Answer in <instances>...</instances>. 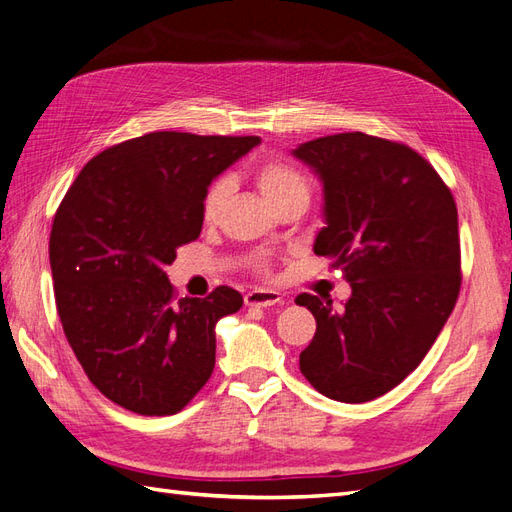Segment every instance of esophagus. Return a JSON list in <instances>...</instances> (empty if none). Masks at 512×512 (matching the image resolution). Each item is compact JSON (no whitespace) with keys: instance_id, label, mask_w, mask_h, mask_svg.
<instances>
[{"instance_id":"34e87169","label":"esophagus","mask_w":512,"mask_h":512,"mask_svg":"<svg viewBox=\"0 0 512 512\" xmlns=\"http://www.w3.org/2000/svg\"><path fill=\"white\" fill-rule=\"evenodd\" d=\"M280 301H282L280 292H275V290L254 288L245 294V305H250V307H269V305H275Z\"/></svg>"}]
</instances>
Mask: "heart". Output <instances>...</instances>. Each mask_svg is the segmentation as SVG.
Listing matches in <instances>:
<instances>
[{
	"mask_svg": "<svg viewBox=\"0 0 512 512\" xmlns=\"http://www.w3.org/2000/svg\"><path fill=\"white\" fill-rule=\"evenodd\" d=\"M254 177L260 192L265 194V198L271 205H277L280 200L299 196V194L309 196V185L301 170L284 160H275V158L262 160L254 168ZM230 188L232 185L228 177H220L209 183V188L205 190V196H203V203H200V211H203L205 222L218 220V215L230 196Z\"/></svg>",
	"mask_w": 512,
	"mask_h": 512,
	"instance_id": "heart-1",
	"label": "heart"
}]
</instances>
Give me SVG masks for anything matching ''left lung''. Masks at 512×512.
<instances>
[{
    "mask_svg": "<svg viewBox=\"0 0 512 512\" xmlns=\"http://www.w3.org/2000/svg\"><path fill=\"white\" fill-rule=\"evenodd\" d=\"M292 156L322 183L314 252L342 267L352 288L342 309L329 297H297L316 318L301 374L324 397L363 404L412 374L453 312L461 286L455 200L425 158L378 136H322Z\"/></svg>",
    "mask_w": 512,
    "mask_h": 512,
    "instance_id": "left-lung-1",
    "label": "left lung"
}]
</instances>
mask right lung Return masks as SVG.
Returning a JSON list of instances; mask_svg holds the SVG:
<instances>
[{
	"label": "right lung",
	"instance_id": "1",
	"mask_svg": "<svg viewBox=\"0 0 512 512\" xmlns=\"http://www.w3.org/2000/svg\"><path fill=\"white\" fill-rule=\"evenodd\" d=\"M258 136L151 132L89 160L55 213L49 260L61 327L87 378L143 416L177 414L215 367V324L243 297L228 286L175 299L164 273L198 239L209 183Z\"/></svg>",
	"mask_w": 512,
	"mask_h": 512
}]
</instances>
